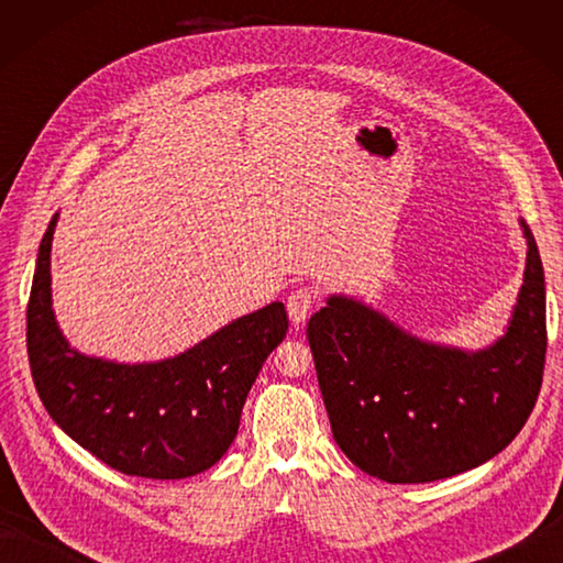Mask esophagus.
<instances>
[{
    "label": "esophagus",
    "instance_id": "obj_1",
    "mask_svg": "<svg viewBox=\"0 0 563 563\" xmlns=\"http://www.w3.org/2000/svg\"><path fill=\"white\" fill-rule=\"evenodd\" d=\"M317 305V290L309 288V285H302V288H295L288 295V314L292 319L295 327H302L309 312H312Z\"/></svg>",
    "mask_w": 563,
    "mask_h": 563
}]
</instances>
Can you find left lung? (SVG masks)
I'll use <instances>...</instances> for the list:
<instances>
[{
	"mask_svg": "<svg viewBox=\"0 0 563 563\" xmlns=\"http://www.w3.org/2000/svg\"><path fill=\"white\" fill-rule=\"evenodd\" d=\"M512 319L494 345L466 353L426 343L351 297L333 295L307 324L333 440L389 484L448 479L488 462L528 421L547 355L544 271L534 236Z\"/></svg>",
	"mask_w": 563,
	"mask_h": 563,
	"instance_id": "8db88e82",
	"label": "left lung"
}]
</instances>
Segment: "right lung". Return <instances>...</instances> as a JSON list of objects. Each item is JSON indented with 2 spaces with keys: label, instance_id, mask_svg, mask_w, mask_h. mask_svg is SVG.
<instances>
[{
  "label": "right lung",
  "instance_id": "1",
  "mask_svg": "<svg viewBox=\"0 0 563 563\" xmlns=\"http://www.w3.org/2000/svg\"><path fill=\"white\" fill-rule=\"evenodd\" d=\"M57 214L35 261L26 345L33 385L65 433L128 476L186 479L210 470L236 438L246 394L288 333L283 302L234 319L159 363L123 365L69 349L51 300Z\"/></svg>",
  "mask_w": 563,
  "mask_h": 563
}]
</instances>
